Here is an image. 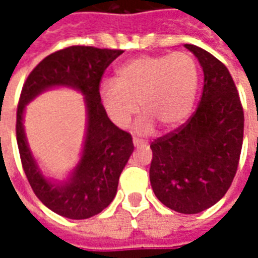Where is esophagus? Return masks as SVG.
<instances>
[{
    "label": "esophagus",
    "instance_id": "34e87169",
    "mask_svg": "<svg viewBox=\"0 0 258 258\" xmlns=\"http://www.w3.org/2000/svg\"><path fill=\"white\" fill-rule=\"evenodd\" d=\"M134 146L139 149V147H146L147 145H146L145 142H141L139 139H137V138H134Z\"/></svg>",
    "mask_w": 258,
    "mask_h": 258
}]
</instances>
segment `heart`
I'll return each instance as SVG.
<instances>
[{
    "label": "heart",
    "mask_w": 258,
    "mask_h": 258,
    "mask_svg": "<svg viewBox=\"0 0 258 258\" xmlns=\"http://www.w3.org/2000/svg\"><path fill=\"white\" fill-rule=\"evenodd\" d=\"M198 88V67L191 54L141 56L117 70L116 79L100 84L105 112L117 127H125L142 112L138 130L150 133L155 123L172 128L190 115Z\"/></svg>",
    "instance_id": "obj_1"
}]
</instances>
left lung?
<instances>
[{
    "mask_svg": "<svg viewBox=\"0 0 258 258\" xmlns=\"http://www.w3.org/2000/svg\"><path fill=\"white\" fill-rule=\"evenodd\" d=\"M204 71L200 105L184 124L150 145V182L162 204L197 214L217 204L236 175L244 139V109L236 84L222 62L184 44Z\"/></svg>",
    "mask_w": 258,
    "mask_h": 258,
    "instance_id": "left-lung-1",
    "label": "left lung"
}]
</instances>
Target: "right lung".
Wrapping results in <instances>:
<instances>
[{
    "mask_svg": "<svg viewBox=\"0 0 258 258\" xmlns=\"http://www.w3.org/2000/svg\"><path fill=\"white\" fill-rule=\"evenodd\" d=\"M121 53V49L68 46L38 62L24 83L16 123L22 169L38 200L58 216L86 220L104 210L116 196L119 176L134 151L133 137L109 120L99 87L107 67ZM54 86L78 89L85 95L87 108L82 158L64 182L43 176L31 155L22 123L26 104Z\"/></svg>",
    "mask_w": 258,
    "mask_h": 258,
    "instance_id": "obj_1",
    "label": "right lung"
}]
</instances>
